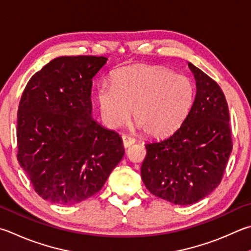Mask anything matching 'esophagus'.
I'll use <instances>...</instances> for the list:
<instances>
[{
  "label": "esophagus",
  "instance_id": "34e87169",
  "mask_svg": "<svg viewBox=\"0 0 251 251\" xmlns=\"http://www.w3.org/2000/svg\"><path fill=\"white\" fill-rule=\"evenodd\" d=\"M122 139H123V146H124L125 148L129 147V146H131L135 143V139L128 135H123Z\"/></svg>",
  "mask_w": 251,
  "mask_h": 251
}]
</instances>
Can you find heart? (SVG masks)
Instances as JSON below:
<instances>
[{
    "label": "heart",
    "mask_w": 251,
    "mask_h": 251,
    "mask_svg": "<svg viewBox=\"0 0 251 251\" xmlns=\"http://www.w3.org/2000/svg\"><path fill=\"white\" fill-rule=\"evenodd\" d=\"M197 89L189 76L165 67L138 65L117 70L112 84L100 85L97 102L108 128L116 129L134 121L149 136L169 135L189 117Z\"/></svg>",
    "instance_id": "heart-1"
}]
</instances>
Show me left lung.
<instances>
[{
  "label": "left lung",
  "instance_id": "1",
  "mask_svg": "<svg viewBox=\"0 0 251 251\" xmlns=\"http://www.w3.org/2000/svg\"><path fill=\"white\" fill-rule=\"evenodd\" d=\"M197 97L189 117L175 133L145 144L141 179L154 197L177 205L201 201L221 183L233 141L225 95L192 63Z\"/></svg>",
  "mask_w": 251,
  "mask_h": 251
}]
</instances>
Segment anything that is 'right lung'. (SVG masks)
<instances>
[{"instance_id":"add662e5","label":"right lung","mask_w":251,"mask_h":251,"mask_svg":"<svg viewBox=\"0 0 251 251\" xmlns=\"http://www.w3.org/2000/svg\"><path fill=\"white\" fill-rule=\"evenodd\" d=\"M107 58L65 56L36 72L17 112V160L39 197L84 201L103 188L124 157L116 131L92 117V79Z\"/></svg>"}]
</instances>
